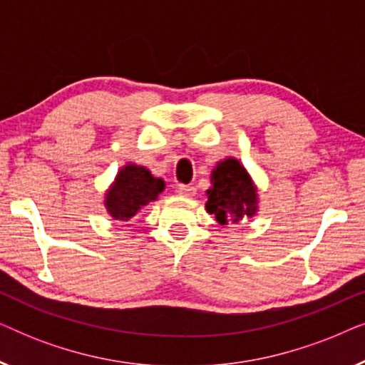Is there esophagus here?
<instances>
[{"label":"esophagus","mask_w":365,"mask_h":365,"mask_svg":"<svg viewBox=\"0 0 365 365\" xmlns=\"http://www.w3.org/2000/svg\"><path fill=\"white\" fill-rule=\"evenodd\" d=\"M178 192H179V196H182V197H192L194 194H196V187L181 184V186L178 187Z\"/></svg>","instance_id":"obj_1"}]
</instances>
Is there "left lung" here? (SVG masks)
Here are the masks:
<instances>
[{
    "label": "left lung",
    "instance_id": "8db88e82",
    "mask_svg": "<svg viewBox=\"0 0 365 365\" xmlns=\"http://www.w3.org/2000/svg\"><path fill=\"white\" fill-rule=\"evenodd\" d=\"M206 211L221 226L252 219L259 211V191L251 174L239 159L227 156L211 171V187L206 191Z\"/></svg>",
    "mask_w": 365,
    "mask_h": 365
}]
</instances>
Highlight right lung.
Returning <instances> with one entry per match:
<instances>
[{
    "mask_svg": "<svg viewBox=\"0 0 365 365\" xmlns=\"http://www.w3.org/2000/svg\"><path fill=\"white\" fill-rule=\"evenodd\" d=\"M166 182L153 176L146 166L128 163L119 169L114 181L104 192V207L113 221L126 224L148 204L158 201ZM129 226V224H128Z\"/></svg>",
    "mask_w": 365,
    "mask_h": 365,
    "instance_id": "right-lung-1",
    "label": "right lung"
}]
</instances>
